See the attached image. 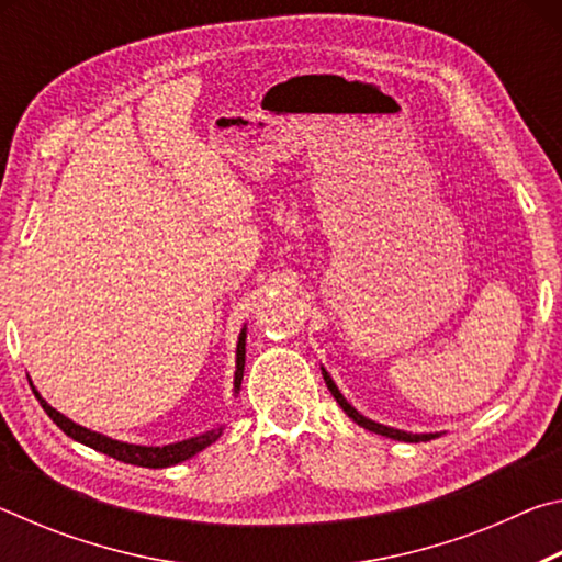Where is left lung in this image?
<instances>
[{"label":"left lung","mask_w":562,"mask_h":562,"mask_svg":"<svg viewBox=\"0 0 562 562\" xmlns=\"http://www.w3.org/2000/svg\"><path fill=\"white\" fill-rule=\"evenodd\" d=\"M319 369H322V376H325V384H327V389L331 392V396H335V398H337V404L341 406V412H345V414L351 418V422L359 424L361 429L374 431V434H379V436H386V439H394V441H406V443L431 441V439H436V436H441V431H436V434H412V431H404V429H394V426H386V424L372 422V418L364 416V414H359L357 408L347 402L345 394L339 392V386L335 384V379L329 376L327 369H325V367H319Z\"/></svg>","instance_id":"left-lung-1"}]
</instances>
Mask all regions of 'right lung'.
I'll list each match as a JSON object with an SVG mask.
<instances>
[{"label":"right lung","mask_w":562,"mask_h":562,"mask_svg":"<svg viewBox=\"0 0 562 562\" xmlns=\"http://www.w3.org/2000/svg\"><path fill=\"white\" fill-rule=\"evenodd\" d=\"M245 341H247V325H243L240 335H237V347H235V374H233V394H240V384H243V372H245ZM32 384V379H30ZM34 396L40 398V404L46 414H49L52 422L59 426V429L71 436L74 441H79L89 449H97L101 453L111 456V459L123 461V463H133V465H144V469H168V465H176L180 461L193 459L195 453H201L207 446L215 443L221 439L225 431V424L215 426L211 431H203L198 436H190V439L176 441V443H166V446H140V443H128V441H116L106 434L91 431L87 426L71 422L69 416H64L61 412H56L52 404H46V398L36 392V386L32 384Z\"/></svg>","instance_id":"add662e5"}]
</instances>
